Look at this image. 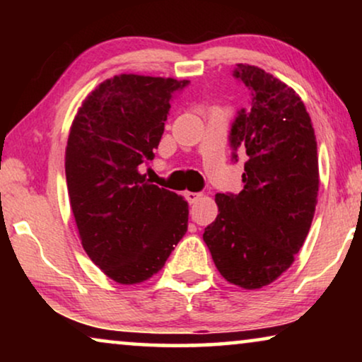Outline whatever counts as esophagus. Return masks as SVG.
I'll return each instance as SVG.
<instances>
[{"label":"esophagus","instance_id":"1","mask_svg":"<svg viewBox=\"0 0 362 362\" xmlns=\"http://www.w3.org/2000/svg\"><path fill=\"white\" fill-rule=\"evenodd\" d=\"M185 197H186V201L189 202V204H194V202L201 197V194H199V192H189V191H187V192H185Z\"/></svg>","mask_w":362,"mask_h":362}]
</instances>
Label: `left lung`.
Listing matches in <instances>:
<instances>
[{
  "label": "left lung",
  "instance_id": "obj_1",
  "mask_svg": "<svg viewBox=\"0 0 362 362\" xmlns=\"http://www.w3.org/2000/svg\"><path fill=\"white\" fill-rule=\"evenodd\" d=\"M234 77L250 95L229 132L232 160L245 153L244 189L216 194L219 214L202 239L227 281L255 290L290 269L308 235L318 156L311 118L293 88L249 64H237Z\"/></svg>",
  "mask_w": 362,
  "mask_h": 362
}]
</instances>
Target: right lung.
Instances as JSON below:
<instances>
[{
	"label": "right lung",
	"mask_w": 362,
	"mask_h": 362,
	"mask_svg": "<svg viewBox=\"0 0 362 362\" xmlns=\"http://www.w3.org/2000/svg\"><path fill=\"white\" fill-rule=\"evenodd\" d=\"M187 83L108 78L83 100L69 133L67 191L82 247L122 285L158 274L187 230V202L138 171L155 156L171 102Z\"/></svg>",
	"instance_id": "right-lung-1"
}]
</instances>
